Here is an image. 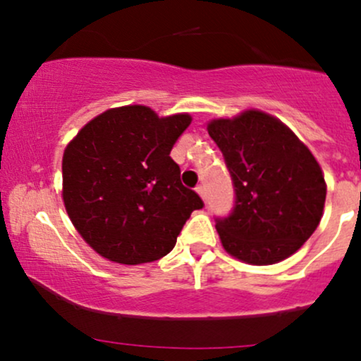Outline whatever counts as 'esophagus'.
<instances>
[{
	"label": "esophagus",
	"instance_id": "1",
	"mask_svg": "<svg viewBox=\"0 0 361 361\" xmlns=\"http://www.w3.org/2000/svg\"><path fill=\"white\" fill-rule=\"evenodd\" d=\"M197 193L198 195H200V198H202V200H207V192H205V188H204V186H197Z\"/></svg>",
	"mask_w": 361,
	"mask_h": 361
}]
</instances>
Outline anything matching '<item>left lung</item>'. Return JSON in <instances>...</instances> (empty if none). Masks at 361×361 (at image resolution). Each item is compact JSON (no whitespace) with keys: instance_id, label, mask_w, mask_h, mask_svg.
I'll list each match as a JSON object with an SVG mask.
<instances>
[{"instance_id":"8db88e82","label":"left lung","mask_w":361,"mask_h":361,"mask_svg":"<svg viewBox=\"0 0 361 361\" xmlns=\"http://www.w3.org/2000/svg\"><path fill=\"white\" fill-rule=\"evenodd\" d=\"M210 137L221 147L235 188L234 212L215 224L227 255L264 267L287 259L317 229L326 180L310 149L280 118L247 109L212 118Z\"/></svg>"}]
</instances>
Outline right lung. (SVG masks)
<instances>
[{"mask_svg":"<svg viewBox=\"0 0 361 361\" xmlns=\"http://www.w3.org/2000/svg\"><path fill=\"white\" fill-rule=\"evenodd\" d=\"M190 114L159 117L146 105L109 109L91 118L62 154V202L74 229L105 259H161L204 202L180 181L173 144Z\"/></svg>","mask_w":361,"mask_h":361,"instance_id":"1","label":"right lung"}]
</instances>
